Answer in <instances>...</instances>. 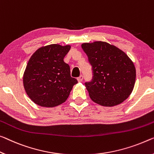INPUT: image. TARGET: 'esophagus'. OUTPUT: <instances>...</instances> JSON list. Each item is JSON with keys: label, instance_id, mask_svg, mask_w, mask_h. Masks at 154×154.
<instances>
[{"label": "esophagus", "instance_id": "esophagus-1", "mask_svg": "<svg viewBox=\"0 0 154 154\" xmlns=\"http://www.w3.org/2000/svg\"><path fill=\"white\" fill-rule=\"evenodd\" d=\"M77 80H78V81H79V82H82V80H83V76H82V75H80V77L78 78Z\"/></svg>", "mask_w": 154, "mask_h": 154}]
</instances>
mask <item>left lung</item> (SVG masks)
Wrapping results in <instances>:
<instances>
[{
    "label": "left lung",
    "mask_w": 154,
    "mask_h": 154,
    "mask_svg": "<svg viewBox=\"0 0 154 154\" xmlns=\"http://www.w3.org/2000/svg\"><path fill=\"white\" fill-rule=\"evenodd\" d=\"M92 65L94 79L85 87L92 101L104 107L122 103L133 91L136 67L123 51L107 42L81 45Z\"/></svg>",
    "instance_id": "left-lung-1"
}]
</instances>
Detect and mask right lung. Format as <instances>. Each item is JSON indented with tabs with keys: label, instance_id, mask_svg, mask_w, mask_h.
<instances>
[{
	"label": "right lung",
	"instance_id": "1",
	"mask_svg": "<svg viewBox=\"0 0 154 154\" xmlns=\"http://www.w3.org/2000/svg\"><path fill=\"white\" fill-rule=\"evenodd\" d=\"M71 45L51 44L40 47L32 54L23 74L26 94L35 104L54 107L67 100L78 82L71 77L70 67L64 62Z\"/></svg>",
	"mask_w": 154,
	"mask_h": 154
}]
</instances>
